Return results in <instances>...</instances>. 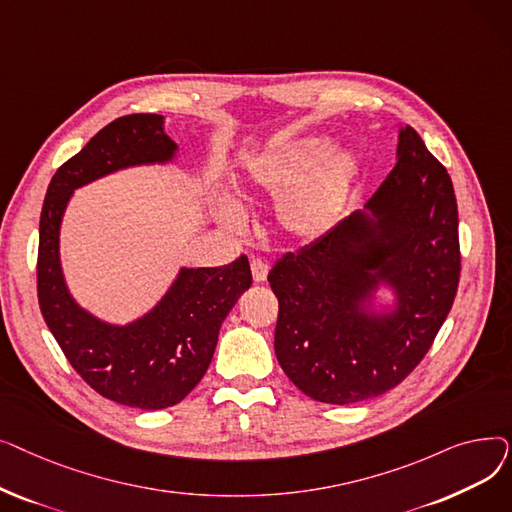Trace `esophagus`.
<instances>
[{"mask_svg":"<svg viewBox=\"0 0 512 512\" xmlns=\"http://www.w3.org/2000/svg\"><path fill=\"white\" fill-rule=\"evenodd\" d=\"M251 272H253V280L259 284V282H265L267 278V272H270V265H267L263 259L255 257L251 261Z\"/></svg>","mask_w":512,"mask_h":512,"instance_id":"esophagus-1","label":"esophagus"}]
</instances>
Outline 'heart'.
I'll list each match as a JSON object with an SVG mask.
<instances>
[{"label":"heart","instance_id":"heart-1","mask_svg":"<svg viewBox=\"0 0 512 512\" xmlns=\"http://www.w3.org/2000/svg\"><path fill=\"white\" fill-rule=\"evenodd\" d=\"M328 137L286 141L255 157L249 166L253 191L280 197V226L297 238H317L338 224L361 176V157L353 149H332ZM228 224H238L234 205L222 209Z\"/></svg>","mask_w":512,"mask_h":512}]
</instances>
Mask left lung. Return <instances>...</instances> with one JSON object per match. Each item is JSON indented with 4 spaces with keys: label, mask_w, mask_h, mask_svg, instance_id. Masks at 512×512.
<instances>
[{
    "label": "left lung",
    "mask_w": 512,
    "mask_h": 512,
    "mask_svg": "<svg viewBox=\"0 0 512 512\" xmlns=\"http://www.w3.org/2000/svg\"><path fill=\"white\" fill-rule=\"evenodd\" d=\"M396 166L359 209L297 253L267 282L278 297L274 348L290 382L328 405L398 386L421 363L454 303L461 276L452 180L419 134H398ZM380 283L397 294L375 312Z\"/></svg>",
    "instance_id": "obj_1"
}]
</instances>
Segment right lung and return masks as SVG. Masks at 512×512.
Returning a JSON list of instances; mask_svg holds the SVG:
<instances>
[{
  "label": "right lung",
  "mask_w": 512,
  "mask_h": 512,
  "mask_svg": "<svg viewBox=\"0 0 512 512\" xmlns=\"http://www.w3.org/2000/svg\"><path fill=\"white\" fill-rule=\"evenodd\" d=\"M178 145L164 116L130 114L101 128L53 174L41 209L37 294L47 328L95 392L134 409H166L205 375L222 321L251 282L247 255L222 267H182L149 313L126 326L97 319L68 292L60 265V226L76 188L112 172L168 164Z\"/></svg>",
  "instance_id": "obj_1"
}]
</instances>
